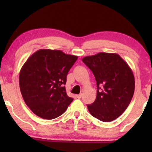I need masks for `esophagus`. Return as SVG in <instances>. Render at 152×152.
<instances>
[{
    "label": "esophagus",
    "instance_id": "esophagus-1",
    "mask_svg": "<svg viewBox=\"0 0 152 152\" xmlns=\"http://www.w3.org/2000/svg\"><path fill=\"white\" fill-rule=\"evenodd\" d=\"M82 94H77L76 95V98H78V99H81L82 98Z\"/></svg>",
    "mask_w": 152,
    "mask_h": 152
}]
</instances>
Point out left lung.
Masks as SVG:
<instances>
[{
    "mask_svg": "<svg viewBox=\"0 0 152 152\" xmlns=\"http://www.w3.org/2000/svg\"><path fill=\"white\" fill-rule=\"evenodd\" d=\"M82 60L93 73L98 89L94 102L87 105L89 112L103 122L116 119L127 109L134 93L132 69L117 53L101 52Z\"/></svg>",
    "mask_w": 152,
    "mask_h": 152,
    "instance_id": "1",
    "label": "left lung"
}]
</instances>
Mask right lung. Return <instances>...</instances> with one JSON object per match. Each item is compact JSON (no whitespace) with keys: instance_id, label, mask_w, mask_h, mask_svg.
<instances>
[{"instance_id":"add662e5","label":"right lung","mask_w":152,"mask_h":152,"mask_svg":"<svg viewBox=\"0 0 152 152\" xmlns=\"http://www.w3.org/2000/svg\"><path fill=\"white\" fill-rule=\"evenodd\" d=\"M78 57L60 50L42 49L20 69L19 86L25 104L37 116L53 119L66 111L73 101L64 86Z\"/></svg>"}]
</instances>
